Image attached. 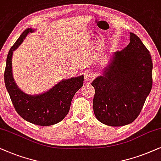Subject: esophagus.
<instances>
[{"instance_id": "esophagus-1", "label": "esophagus", "mask_w": 161, "mask_h": 161, "mask_svg": "<svg viewBox=\"0 0 161 161\" xmlns=\"http://www.w3.org/2000/svg\"><path fill=\"white\" fill-rule=\"evenodd\" d=\"M94 77H95V75H94L93 74H92L91 72L88 71V70L85 72L84 79L86 82H91V81L94 79Z\"/></svg>"}]
</instances>
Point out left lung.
Returning <instances> with one entry per match:
<instances>
[{
    "mask_svg": "<svg viewBox=\"0 0 161 161\" xmlns=\"http://www.w3.org/2000/svg\"><path fill=\"white\" fill-rule=\"evenodd\" d=\"M130 42L113 53L108 65L91 83L95 88L93 112L102 124L121 127L140 114L153 86V61L138 36L130 32Z\"/></svg>",
    "mask_w": 161,
    "mask_h": 161,
    "instance_id": "left-lung-1",
    "label": "left lung"
}]
</instances>
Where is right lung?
<instances>
[{"label":"right lung","mask_w":161,"mask_h":161,"mask_svg":"<svg viewBox=\"0 0 161 161\" xmlns=\"http://www.w3.org/2000/svg\"><path fill=\"white\" fill-rule=\"evenodd\" d=\"M34 31L31 28L25 29L10 48L6 58L4 81L17 113L25 121L45 127L59 123L67 115L73 97L83 86L84 76L63 79L48 91L37 95H29L21 91L13 78L12 55L28 34Z\"/></svg>","instance_id":"obj_1"}]
</instances>
